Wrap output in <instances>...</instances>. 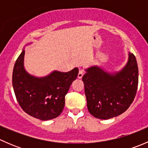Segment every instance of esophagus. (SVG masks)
Returning <instances> with one entry per match:
<instances>
[{
	"label": "esophagus",
	"mask_w": 148,
	"mask_h": 148,
	"mask_svg": "<svg viewBox=\"0 0 148 148\" xmlns=\"http://www.w3.org/2000/svg\"><path fill=\"white\" fill-rule=\"evenodd\" d=\"M84 74V72L83 70H79V74H78V78L79 79L82 78Z\"/></svg>",
	"instance_id": "esophagus-1"
}]
</instances>
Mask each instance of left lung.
Wrapping results in <instances>:
<instances>
[{
	"label": "left lung",
	"mask_w": 148,
	"mask_h": 148,
	"mask_svg": "<svg viewBox=\"0 0 148 148\" xmlns=\"http://www.w3.org/2000/svg\"><path fill=\"white\" fill-rule=\"evenodd\" d=\"M85 71L82 80L89 113L108 120L125 112L134 100L138 86L136 58L129 52L125 66L118 72H106L97 66Z\"/></svg>",
	"instance_id": "8db88e82"
}]
</instances>
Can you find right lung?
<instances>
[{
	"instance_id": "add662e5",
	"label": "right lung",
	"mask_w": 148,
	"mask_h": 148,
	"mask_svg": "<svg viewBox=\"0 0 148 148\" xmlns=\"http://www.w3.org/2000/svg\"><path fill=\"white\" fill-rule=\"evenodd\" d=\"M25 51L18 57L13 71L12 83L16 99L23 111L41 120L57 117L63 111L65 96L79 69L68 72L53 71L44 77H36L26 71Z\"/></svg>"
}]
</instances>
